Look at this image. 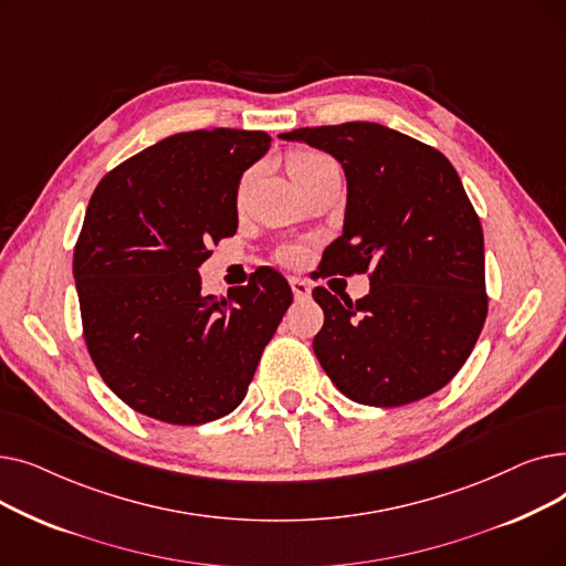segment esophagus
Masks as SVG:
<instances>
[{
  "label": "esophagus",
  "mask_w": 566,
  "mask_h": 566,
  "mask_svg": "<svg viewBox=\"0 0 566 566\" xmlns=\"http://www.w3.org/2000/svg\"><path fill=\"white\" fill-rule=\"evenodd\" d=\"M289 284H291V291H293V295H295V301H310V298H312V286H310V282H305V280H301V277H291Z\"/></svg>",
  "instance_id": "34e87169"
}]
</instances>
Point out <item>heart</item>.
I'll list each match as a JSON object with an SVG mask.
<instances>
[{
    "label": "heart",
    "instance_id": "b5f03b06",
    "mask_svg": "<svg viewBox=\"0 0 566 566\" xmlns=\"http://www.w3.org/2000/svg\"><path fill=\"white\" fill-rule=\"evenodd\" d=\"M323 163H331V160L325 158V156H321V154H314V151H298V154H293L289 158V174L291 176L293 174H301V171L314 169V167H318ZM303 256H305L303 245H284L280 250V259L284 263H298V261H303Z\"/></svg>",
    "mask_w": 566,
    "mask_h": 566
}]
</instances>
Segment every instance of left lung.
Instances as JSON below:
<instances>
[{
    "label": "left lung",
    "mask_w": 566,
    "mask_h": 566,
    "mask_svg": "<svg viewBox=\"0 0 566 566\" xmlns=\"http://www.w3.org/2000/svg\"><path fill=\"white\" fill-rule=\"evenodd\" d=\"M284 142L331 154L346 176L342 235L323 275L371 271L355 303L316 286L323 328L314 353L348 399L392 408L448 385L486 321L484 233L452 163L371 122L298 128Z\"/></svg>",
    "instance_id": "left-lung-1"
}]
</instances>
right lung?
I'll return each instance as SVG.
<instances>
[{"label":"right lung","mask_w":566,"mask_h":566,"mask_svg":"<svg viewBox=\"0 0 566 566\" xmlns=\"http://www.w3.org/2000/svg\"><path fill=\"white\" fill-rule=\"evenodd\" d=\"M261 130L171 135L112 169L88 201L73 256L88 355L107 388L167 424L224 418L248 395L293 293L256 268L227 298L199 268L238 229V186L265 156Z\"/></svg>","instance_id":"1"}]
</instances>
